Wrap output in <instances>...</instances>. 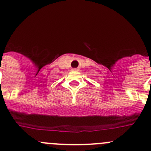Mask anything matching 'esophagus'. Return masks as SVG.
Returning a JSON list of instances; mask_svg holds the SVG:
<instances>
[{
    "label": "esophagus",
    "instance_id": "obj_1",
    "mask_svg": "<svg viewBox=\"0 0 151 151\" xmlns=\"http://www.w3.org/2000/svg\"><path fill=\"white\" fill-rule=\"evenodd\" d=\"M78 70L77 68H74V70Z\"/></svg>",
    "mask_w": 151,
    "mask_h": 151
}]
</instances>
